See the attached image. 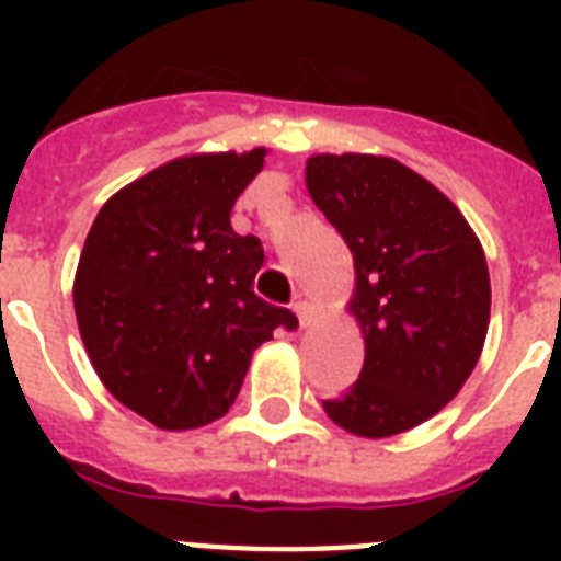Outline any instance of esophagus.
Segmentation results:
<instances>
[{
	"mask_svg": "<svg viewBox=\"0 0 561 561\" xmlns=\"http://www.w3.org/2000/svg\"><path fill=\"white\" fill-rule=\"evenodd\" d=\"M290 308H294V314L299 317V325L311 323V314H314V308H311V302H308V299L297 297L294 302H290Z\"/></svg>",
	"mask_w": 561,
	"mask_h": 561,
	"instance_id": "34e87169",
	"label": "esophagus"
}]
</instances>
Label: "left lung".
Instances as JSON below:
<instances>
[{"label":"left lung","mask_w":561,"mask_h":561,"mask_svg":"<svg viewBox=\"0 0 561 561\" xmlns=\"http://www.w3.org/2000/svg\"><path fill=\"white\" fill-rule=\"evenodd\" d=\"M306 186L355 262L358 381L323 410L367 439L404 434L448 404L478 367L489 329V267L462 211L392 157L314 153Z\"/></svg>","instance_id":"left-lung-1"}]
</instances>
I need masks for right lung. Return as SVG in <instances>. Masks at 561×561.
<instances>
[{"label":"right lung","mask_w":561,"mask_h":561,"mask_svg":"<svg viewBox=\"0 0 561 561\" xmlns=\"http://www.w3.org/2000/svg\"><path fill=\"white\" fill-rule=\"evenodd\" d=\"M264 148L192 153L110 197L83 241L75 317L101 383L162 431L220 419L288 308L255 297L262 241L229 215Z\"/></svg>","instance_id":"1"}]
</instances>
